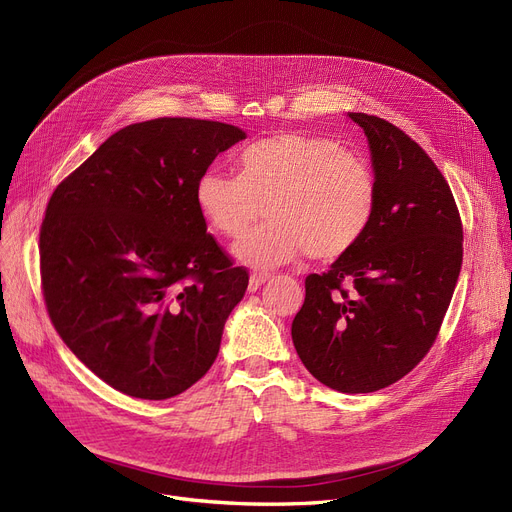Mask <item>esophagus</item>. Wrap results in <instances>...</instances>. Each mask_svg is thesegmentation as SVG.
I'll list each match as a JSON object with an SVG mask.
<instances>
[{
	"mask_svg": "<svg viewBox=\"0 0 512 512\" xmlns=\"http://www.w3.org/2000/svg\"><path fill=\"white\" fill-rule=\"evenodd\" d=\"M270 278L267 274H251V278H249V292H255V290H259L261 288V284Z\"/></svg>",
	"mask_w": 512,
	"mask_h": 512,
	"instance_id": "1",
	"label": "esophagus"
}]
</instances>
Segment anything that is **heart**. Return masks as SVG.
Masks as SVG:
<instances>
[{"label": "heart", "mask_w": 512, "mask_h": 512, "mask_svg": "<svg viewBox=\"0 0 512 512\" xmlns=\"http://www.w3.org/2000/svg\"><path fill=\"white\" fill-rule=\"evenodd\" d=\"M205 220L238 236L259 215L265 224L234 245V257L270 270L307 251L332 261L369 230L378 207V178L369 161L317 134L280 132L242 149L238 174L207 170L195 188Z\"/></svg>", "instance_id": "obj_1"}]
</instances>
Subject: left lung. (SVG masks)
Returning <instances> with one entry per match:
<instances>
[{"mask_svg":"<svg viewBox=\"0 0 512 512\" xmlns=\"http://www.w3.org/2000/svg\"><path fill=\"white\" fill-rule=\"evenodd\" d=\"M369 141L378 207L357 245L305 280L294 348L315 380L359 394L398 382L427 355L463 263V224L436 164L384 118L348 114Z\"/></svg>","mask_w":512,"mask_h":512,"instance_id":"8db88e82","label":"left lung"}]
</instances>
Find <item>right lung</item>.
I'll return each mask as SVG.
<instances>
[{
  "label": "right lung",
  "mask_w": 512,
  "mask_h": 512,
  "mask_svg": "<svg viewBox=\"0 0 512 512\" xmlns=\"http://www.w3.org/2000/svg\"><path fill=\"white\" fill-rule=\"evenodd\" d=\"M245 137L213 120L130 124L47 203L39 255L49 319L122 394L172 398L220 353L249 272L207 234L195 188L211 161Z\"/></svg>",
  "instance_id": "add662e5"
}]
</instances>
